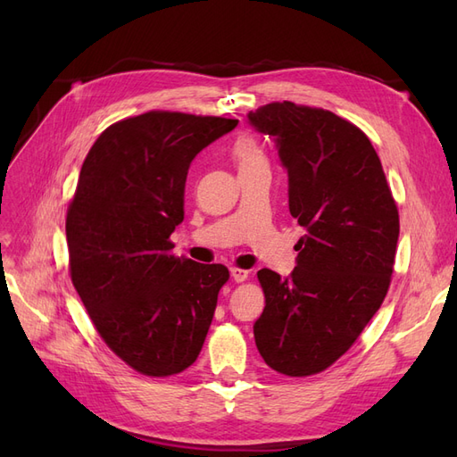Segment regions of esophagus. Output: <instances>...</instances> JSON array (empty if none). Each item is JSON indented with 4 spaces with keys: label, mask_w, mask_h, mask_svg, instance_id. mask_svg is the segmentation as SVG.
Wrapping results in <instances>:
<instances>
[{
    "label": "esophagus",
    "mask_w": 457,
    "mask_h": 457,
    "mask_svg": "<svg viewBox=\"0 0 457 457\" xmlns=\"http://www.w3.org/2000/svg\"><path fill=\"white\" fill-rule=\"evenodd\" d=\"M230 276H232L234 282H244V280L247 278V270L232 267V269H230Z\"/></svg>",
    "instance_id": "obj_1"
}]
</instances>
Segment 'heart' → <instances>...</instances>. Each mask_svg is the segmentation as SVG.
<instances>
[{"label":"heart","instance_id":"heart-1","mask_svg":"<svg viewBox=\"0 0 457 457\" xmlns=\"http://www.w3.org/2000/svg\"><path fill=\"white\" fill-rule=\"evenodd\" d=\"M232 156L237 160L240 171L255 170V168H267V156L261 146L247 135H240L232 146Z\"/></svg>","mask_w":457,"mask_h":457}]
</instances>
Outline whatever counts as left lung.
Wrapping results in <instances>:
<instances>
[{"label": "left lung", "mask_w": 457, "mask_h": 457, "mask_svg": "<svg viewBox=\"0 0 457 457\" xmlns=\"http://www.w3.org/2000/svg\"><path fill=\"white\" fill-rule=\"evenodd\" d=\"M247 123L272 137L289 213L305 228L295 269H261L255 345L272 370L312 376L334 364L378 312L391 284L398 212L368 137L329 110L270 103Z\"/></svg>", "instance_id": "1"}]
</instances>
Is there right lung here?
Masks as SVG:
<instances>
[{
	"label": "right lung",
	"mask_w": 457,
	"mask_h": 457,
	"mask_svg": "<svg viewBox=\"0 0 457 457\" xmlns=\"http://www.w3.org/2000/svg\"><path fill=\"white\" fill-rule=\"evenodd\" d=\"M238 120L146 112L110 126L81 165L66 215L76 292L123 362L152 378L195 364L212 326L223 265L175 257L192 160Z\"/></svg>",
	"instance_id": "obj_1"
}]
</instances>
